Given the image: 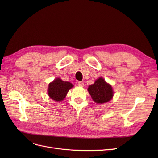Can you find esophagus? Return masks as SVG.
Segmentation results:
<instances>
[{"label": "esophagus", "instance_id": "esophagus-1", "mask_svg": "<svg viewBox=\"0 0 158 158\" xmlns=\"http://www.w3.org/2000/svg\"><path fill=\"white\" fill-rule=\"evenodd\" d=\"M78 85H80V86H82V87L84 86V82H81V81H78Z\"/></svg>", "mask_w": 158, "mask_h": 158}]
</instances>
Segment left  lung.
Wrapping results in <instances>:
<instances>
[{"label": "left lung", "mask_w": 158, "mask_h": 158, "mask_svg": "<svg viewBox=\"0 0 158 158\" xmlns=\"http://www.w3.org/2000/svg\"><path fill=\"white\" fill-rule=\"evenodd\" d=\"M88 90L94 101L97 103H106L113 96L111 85L106 83L102 77L95 80L94 84L90 85Z\"/></svg>", "instance_id": "1"}]
</instances>
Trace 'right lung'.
<instances>
[{"label": "right lung", "mask_w": 158, "mask_h": 158, "mask_svg": "<svg viewBox=\"0 0 158 158\" xmlns=\"http://www.w3.org/2000/svg\"><path fill=\"white\" fill-rule=\"evenodd\" d=\"M73 85L69 82H64L60 78H56L49 84L48 94L49 97L57 102H60L66 97L69 90Z\"/></svg>", "instance_id": "add662e5"}]
</instances>
